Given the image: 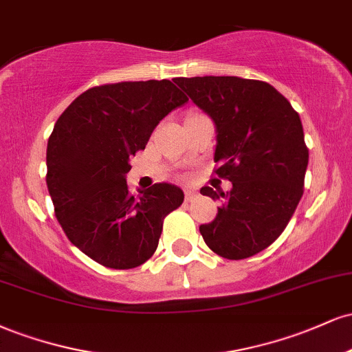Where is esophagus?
I'll return each mask as SVG.
<instances>
[{
    "label": "esophagus",
    "instance_id": "esophagus-1",
    "mask_svg": "<svg viewBox=\"0 0 352 352\" xmlns=\"http://www.w3.org/2000/svg\"><path fill=\"white\" fill-rule=\"evenodd\" d=\"M197 197V192L193 188H185V200L192 201Z\"/></svg>",
    "mask_w": 352,
    "mask_h": 352
}]
</instances>
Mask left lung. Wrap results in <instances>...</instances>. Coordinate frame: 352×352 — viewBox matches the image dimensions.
I'll return each instance as SVG.
<instances>
[{"mask_svg":"<svg viewBox=\"0 0 352 352\" xmlns=\"http://www.w3.org/2000/svg\"><path fill=\"white\" fill-rule=\"evenodd\" d=\"M175 82L215 124L218 177L227 193L215 220L200 225L212 252L228 260L253 256L281 235L302 197L308 167L301 119L288 99L263 80L236 76L177 78Z\"/></svg>","mask_w":352,"mask_h":352,"instance_id":"obj_1","label":"left lung"}]
</instances>
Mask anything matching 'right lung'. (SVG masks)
<instances>
[{
	"mask_svg": "<svg viewBox=\"0 0 352 352\" xmlns=\"http://www.w3.org/2000/svg\"><path fill=\"white\" fill-rule=\"evenodd\" d=\"M187 96L170 80H137L87 89L60 114L47 140L46 184L71 243L114 270L145 263L155 253L164 218L184 192L153 184L131 193L125 175L153 129Z\"/></svg>",
	"mask_w": 352,
	"mask_h": 352,
	"instance_id": "add662e5",
	"label": "right lung"
}]
</instances>
